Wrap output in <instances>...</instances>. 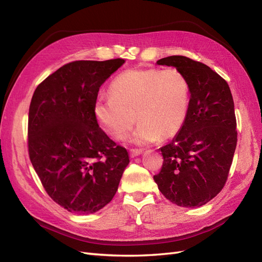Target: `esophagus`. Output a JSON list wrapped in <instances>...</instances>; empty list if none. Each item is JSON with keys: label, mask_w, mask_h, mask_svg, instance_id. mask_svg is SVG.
I'll return each instance as SVG.
<instances>
[{"label": "esophagus", "mask_w": 262, "mask_h": 262, "mask_svg": "<svg viewBox=\"0 0 262 262\" xmlns=\"http://www.w3.org/2000/svg\"><path fill=\"white\" fill-rule=\"evenodd\" d=\"M143 153V149H138V148H131L130 149V156L131 157H137Z\"/></svg>", "instance_id": "esophagus-1"}]
</instances>
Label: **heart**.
<instances>
[{"instance_id":"heart-1","label":"heart","mask_w":262,"mask_h":262,"mask_svg":"<svg viewBox=\"0 0 262 262\" xmlns=\"http://www.w3.org/2000/svg\"><path fill=\"white\" fill-rule=\"evenodd\" d=\"M112 96H100L94 113L101 129L115 140L131 137L134 144L167 140L181 130L189 110L190 89L186 76L176 69H132L118 75L110 85Z\"/></svg>"}]
</instances>
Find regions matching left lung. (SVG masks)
Masks as SVG:
<instances>
[{
	"label": "left lung",
	"instance_id": "obj_1",
	"mask_svg": "<svg viewBox=\"0 0 262 262\" xmlns=\"http://www.w3.org/2000/svg\"><path fill=\"white\" fill-rule=\"evenodd\" d=\"M156 63L186 76L190 102L181 130L160 148L164 163L154 180L170 202L201 207L224 187L233 162L237 131L232 93L224 78L201 62L171 55Z\"/></svg>",
	"mask_w": 262,
	"mask_h": 262
}]
</instances>
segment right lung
Listing matches in <instances>:
<instances>
[{
	"label": "right lung",
	"mask_w": 262,
	"mask_h": 262,
	"mask_svg": "<svg viewBox=\"0 0 262 262\" xmlns=\"http://www.w3.org/2000/svg\"><path fill=\"white\" fill-rule=\"evenodd\" d=\"M125 61H75L38 85L28 117L30 162L51 199L92 214L113 200L129 154L102 131L94 106L99 87Z\"/></svg>",
	"instance_id": "obj_1"
}]
</instances>
